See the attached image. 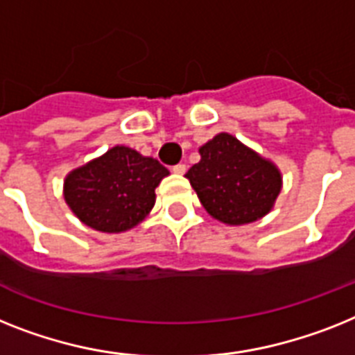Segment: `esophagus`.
<instances>
[{"label":"esophagus","instance_id":"34e87169","mask_svg":"<svg viewBox=\"0 0 355 355\" xmlns=\"http://www.w3.org/2000/svg\"><path fill=\"white\" fill-rule=\"evenodd\" d=\"M172 172H174V174H184V172H187V165H184V163H178V165L172 166Z\"/></svg>","mask_w":355,"mask_h":355}]
</instances>
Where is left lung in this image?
Instances as JSON below:
<instances>
[{"mask_svg": "<svg viewBox=\"0 0 355 355\" xmlns=\"http://www.w3.org/2000/svg\"><path fill=\"white\" fill-rule=\"evenodd\" d=\"M201 161L189 172L205 210L227 225L257 221L270 212L281 190V174L230 134H218L199 148Z\"/></svg>", "mask_w": 355, "mask_h": 355, "instance_id": "obj_1", "label": "left lung"}]
</instances>
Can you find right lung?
<instances>
[{
	"label": "right lung",
	"mask_w": 355,
	"mask_h": 355,
	"mask_svg": "<svg viewBox=\"0 0 355 355\" xmlns=\"http://www.w3.org/2000/svg\"><path fill=\"white\" fill-rule=\"evenodd\" d=\"M168 171L127 146H114L65 180V201L87 227L123 232L136 227L156 201L154 190Z\"/></svg>",
	"instance_id": "obj_1"
}]
</instances>
